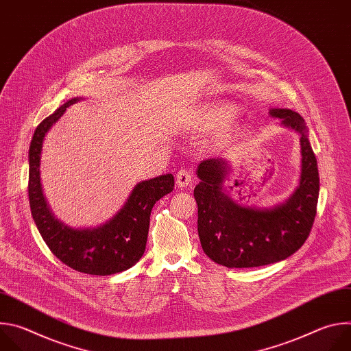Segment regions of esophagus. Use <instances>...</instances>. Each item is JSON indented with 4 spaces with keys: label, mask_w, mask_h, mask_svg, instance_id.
I'll return each instance as SVG.
<instances>
[{
    "label": "esophagus",
    "mask_w": 351,
    "mask_h": 351,
    "mask_svg": "<svg viewBox=\"0 0 351 351\" xmlns=\"http://www.w3.org/2000/svg\"><path fill=\"white\" fill-rule=\"evenodd\" d=\"M193 182V173L189 169H180L176 175V184L179 187H187Z\"/></svg>",
    "instance_id": "esophagus-1"
}]
</instances>
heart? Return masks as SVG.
Instances as JSON below:
<instances>
[{"mask_svg": "<svg viewBox=\"0 0 351 351\" xmlns=\"http://www.w3.org/2000/svg\"><path fill=\"white\" fill-rule=\"evenodd\" d=\"M239 115V108L232 103L210 104L199 108L190 118L193 128L204 132H214L226 128Z\"/></svg>", "mask_w": 351, "mask_h": 351, "instance_id": "1", "label": "heart"}]
</instances>
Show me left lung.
<instances>
[{"label": "left lung", "mask_w": 351, "mask_h": 351, "mask_svg": "<svg viewBox=\"0 0 351 351\" xmlns=\"http://www.w3.org/2000/svg\"><path fill=\"white\" fill-rule=\"evenodd\" d=\"M269 114L300 136L298 184L285 202L268 208L234 202L225 187L232 172L226 158L204 160L195 169L199 179L194 187L198 237L204 253L228 268H253L286 260L304 244L317 214L319 176L306 122L289 108H272Z\"/></svg>", "instance_id": "8db88e82"}]
</instances>
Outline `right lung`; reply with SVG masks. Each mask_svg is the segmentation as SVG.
Returning <instances> with one entry per match:
<instances>
[{
  "label": "right lung",
  "mask_w": 351,
  "mask_h": 351,
  "mask_svg": "<svg viewBox=\"0 0 351 351\" xmlns=\"http://www.w3.org/2000/svg\"><path fill=\"white\" fill-rule=\"evenodd\" d=\"M75 97L47 117L34 130L29 147V203L33 221L51 253L65 265L88 275H114L132 268L144 254L149 215L160 198L173 190V175L138 182L122 208L95 228H72L49 208L40 178L41 149L48 130L68 107L82 101Z\"/></svg>",
  "instance_id": "obj_1"
}]
</instances>
